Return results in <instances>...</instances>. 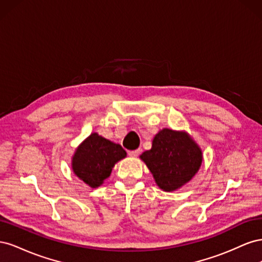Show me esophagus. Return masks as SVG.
Returning a JSON list of instances; mask_svg holds the SVG:
<instances>
[{"instance_id": "1", "label": "esophagus", "mask_w": 262, "mask_h": 262, "mask_svg": "<svg viewBox=\"0 0 262 262\" xmlns=\"http://www.w3.org/2000/svg\"><path fill=\"white\" fill-rule=\"evenodd\" d=\"M140 154V149H133V150H128V155L131 157H137Z\"/></svg>"}]
</instances>
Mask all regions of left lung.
<instances>
[{
  "label": "left lung",
  "instance_id": "8db88e82",
  "mask_svg": "<svg viewBox=\"0 0 262 262\" xmlns=\"http://www.w3.org/2000/svg\"><path fill=\"white\" fill-rule=\"evenodd\" d=\"M158 188L171 192L191 180L199 171L203 154L201 147L186 131L164 128L152 141V147L140 155Z\"/></svg>",
  "mask_w": 262,
  "mask_h": 262
}]
</instances>
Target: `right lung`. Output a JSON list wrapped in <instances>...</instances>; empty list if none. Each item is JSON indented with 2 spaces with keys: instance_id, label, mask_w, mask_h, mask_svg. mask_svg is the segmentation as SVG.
<instances>
[{
  "instance_id": "obj_1",
  "label": "right lung",
  "mask_w": 262,
  "mask_h": 262,
  "mask_svg": "<svg viewBox=\"0 0 262 262\" xmlns=\"http://www.w3.org/2000/svg\"><path fill=\"white\" fill-rule=\"evenodd\" d=\"M125 156L120 144L94 132L76 147L71 166L74 175L94 189L104 184L115 165Z\"/></svg>"
}]
</instances>
